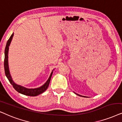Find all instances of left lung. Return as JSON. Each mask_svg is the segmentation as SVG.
Listing matches in <instances>:
<instances>
[{
    "label": "left lung",
    "instance_id": "obj_1",
    "mask_svg": "<svg viewBox=\"0 0 122 122\" xmlns=\"http://www.w3.org/2000/svg\"><path fill=\"white\" fill-rule=\"evenodd\" d=\"M74 93L75 94H76V95H79V96H80V97H85V96H82V95H79V94H76V93H75V92H74Z\"/></svg>",
    "mask_w": 122,
    "mask_h": 122
}]
</instances>
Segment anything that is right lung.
<instances>
[{
	"label": "right lung",
	"instance_id": "add662e5",
	"mask_svg": "<svg viewBox=\"0 0 122 122\" xmlns=\"http://www.w3.org/2000/svg\"><path fill=\"white\" fill-rule=\"evenodd\" d=\"M14 36V33L11 35L9 40H8L7 42H6V45L5 46V51H4V55H5V57H4V70H5V75L8 79V80L9 81L10 83L13 85V86L15 89V90H17L18 92L19 93L23 94V95H27V96H30V97H35L37 96L38 95L43 93V92H45L47 90V89L48 88V85L50 82V80H51V78L52 77L53 74V71H52V72L50 74V75L48 77V80H47V81L43 84V85H42L41 86L37 87V88L35 89H28L27 87H25L24 86H22L20 85H18L15 82H14V81L13 80L12 76H11L10 71H9V64H8V51H9V47L10 46V44L12 42V40L13 39V37Z\"/></svg>",
	"mask_w": 122,
	"mask_h": 122
}]
</instances>
